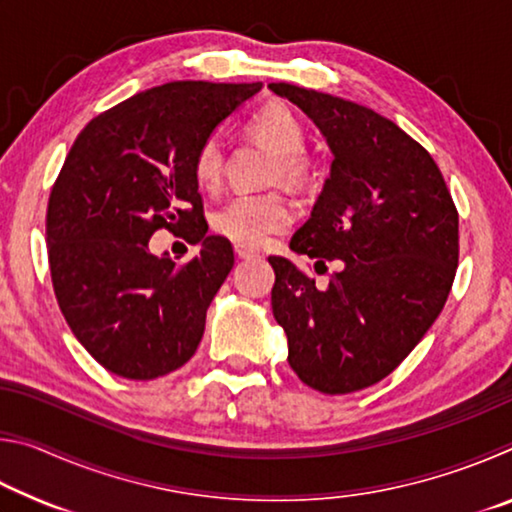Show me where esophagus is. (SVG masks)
Here are the masks:
<instances>
[{
    "mask_svg": "<svg viewBox=\"0 0 512 512\" xmlns=\"http://www.w3.org/2000/svg\"><path fill=\"white\" fill-rule=\"evenodd\" d=\"M235 255L239 259H250V257H255L257 253H255V250H250V248H244V246H235Z\"/></svg>",
    "mask_w": 512,
    "mask_h": 512,
    "instance_id": "34e87169",
    "label": "esophagus"
}]
</instances>
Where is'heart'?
<instances>
[{
	"label": "heart",
	"mask_w": 512,
	"mask_h": 512,
	"mask_svg": "<svg viewBox=\"0 0 512 512\" xmlns=\"http://www.w3.org/2000/svg\"><path fill=\"white\" fill-rule=\"evenodd\" d=\"M250 131L277 151L271 180L291 189H302L314 173L305 153L307 133L296 112L284 103H268L250 119ZM223 142L219 135H207L198 144L192 160L196 183L201 187L219 185L223 176ZM293 221L291 205L277 192L235 194L212 212V228L232 244L244 248L264 246L275 232L287 230Z\"/></svg>",
	"instance_id": "1"
}]
</instances>
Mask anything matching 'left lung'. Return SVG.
Returning a JSON list of instances; mask_svg holds the SVG:
<instances>
[{"label": "left lung", "instance_id": "1", "mask_svg": "<svg viewBox=\"0 0 512 512\" xmlns=\"http://www.w3.org/2000/svg\"><path fill=\"white\" fill-rule=\"evenodd\" d=\"M325 135L332 169L291 250L341 259L327 287L268 257L271 305L289 366L307 386L345 395L377 384L409 357L443 311L458 266V212L427 149L375 110L271 83Z\"/></svg>", "mask_w": 512, "mask_h": 512}]
</instances>
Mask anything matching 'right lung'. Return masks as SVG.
I'll use <instances>...</instances> for the list:
<instances>
[{"mask_svg": "<svg viewBox=\"0 0 512 512\" xmlns=\"http://www.w3.org/2000/svg\"><path fill=\"white\" fill-rule=\"evenodd\" d=\"M262 83L173 81L101 112L76 137L51 187L47 255L58 307L103 368L155 379L194 357L205 314L235 266L207 235L192 160L207 135ZM181 232L202 253L187 265L148 250Z\"/></svg>", "mask_w": 512, "mask_h": 512, "instance_id": "1", "label": "right lung"}]
</instances>
